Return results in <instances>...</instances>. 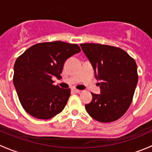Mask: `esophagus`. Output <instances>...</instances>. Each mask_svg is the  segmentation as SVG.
I'll list each match as a JSON object with an SVG mask.
<instances>
[{
  "label": "esophagus",
  "instance_id": "obj_1",
  "mask_svg": "<svg viewBox=\"0 0 152 152\" xmlns=\"http://www.w3.org/2000/svg\"><path fill=\"white\" fill-rule=\"evenodd\" d=\"M72 91H73V93H80L81 90H77V89H76V88H73V89H72Z\"/></svg>",
  "mask_w": 152,
  "mask_h": 152
}]
</instances>
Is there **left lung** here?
Masks as SVG:
<instances>
[{
	"label": "left lung",
	"mask_w": 152,
	"mask_h": 152,
	"mask_svg": "<svg viewBox=\"0 0 152 152\" xmlns=\"http://www.w3.org/2000/svg\"><path fill=\"white\" fill-rule=\"evenodd\" d=\"M81 48L100 81L101 94L92 93L93 100L85 104L86 111L102 123L120 118L132 102L138 81L137 65L125 50L111 45L81 44Z\"/></svg>",
	"instance_id": "left-lung-1"
}]
</instances>
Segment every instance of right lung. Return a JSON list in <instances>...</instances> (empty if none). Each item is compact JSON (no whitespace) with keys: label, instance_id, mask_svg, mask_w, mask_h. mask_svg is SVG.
Returning <instances> with one entry per match:
<instances>
[{"label":"right lung","instance_id":"obj_1","mask_svg":"<svg viewBox=\"0 0 152 152\" xmlns=\"http://www.w3.org/2000/svg\"><path fill=\"white\" fill-rule=\"evenodd\" d=\"M81 51L76 44L62 41L32 45L15 61L13 83L24 110L33 117L50 119L65 108L70 89L53 85L69 57Z\"/></svg>","mask_w":152,"mask_h":152}]
</instances>
